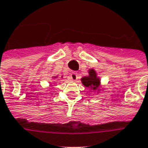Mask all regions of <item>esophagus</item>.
Segmentation results:
<instances>
[{
	"label": "esophagus",
	"instance_id": "obj_1",
	"mask_svg": "<svg viewBox=\"0 0 148 148\" xmlns=\"http://www.w3.org/2000/svg\"><path fill=\"white\" fill-rule=\"evenodd\" d=\"M77 78H78V75H77V74H76V73H73V74H71V76H70V79H71V81H72V82H76L77 80Z\"/></svg>",
	"mask_w": 148,
	"mask_h": 148
}]
</instances>
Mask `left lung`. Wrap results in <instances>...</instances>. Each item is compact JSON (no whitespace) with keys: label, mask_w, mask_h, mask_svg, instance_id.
Returning a JSON list of instances; mask_svg holds the SVG:
<instances>
[{"label":"left lung","mask_w":148,"mask_h":148,"mask_svg":"<svg viewBox=\"0 0 148 148\" xmlns=\"http://www.w3.org/2000/svg\"><path fill=\"white\" fill-rule=\"evenodd\" d=\"M81 82L85 88H89L95 93L99 94L101 89L103 90V88H102L100 77L97 75L96 71L93 68L88 70V75L82 77Z\"/></svg>","instance_id":"8db88e82"}]
</instances>
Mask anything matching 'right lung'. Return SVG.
Masks as SVG:
<instances>
[{"label": "right lung", "mask_w": 148, "mask_h": 148, "mask_svg": "<svg viewBox=\"0 0 148 148\" xmlns=\"http://www.w3.org/2000/svg\"><path fill=\"white\" fill-rule=\"evenodd\" d=\"M56 77H58V76H53V77H52V78H56ZM61 77H63V76H62Z\"/></svg>", "instance_id": "obj_1"}]
</instances>
